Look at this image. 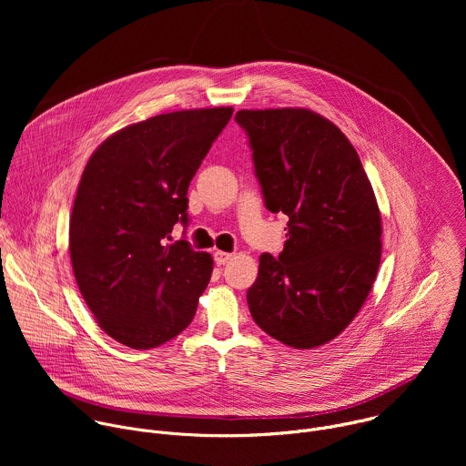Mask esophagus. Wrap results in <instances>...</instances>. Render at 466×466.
Instances as JSON below:
<instances>
[{
	"label": "esophagus",
	"instance_id": "34e87169",
	"mask_svg": "<svg viewBox=\"0 0 466 466\" xmlns=\"http://www.w3.org/2000/svg\"><path fill=\"white\" fill-rule=\"evenodd\" d=\"M214 259H216L218 265H225V263H228V259H232V252L216 250V252H214Z\"/></svg>",
	"mask_w": 466,
	"mask_h": 466
}]
</instances>
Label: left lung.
I'll list each match as a JSON object with an SVG mask.
<instances>
[{
    "label": "left lung",
    "instance_id": "left-lung-1",
    "mask_svg": "<svg viewBox=\"0 0 466 466\" xmlns=\"http://www.w3.org/2000/svg\"><path fill=\"white\" fill-rule=\"evenodd\" d=\"M265 208L286 214L284 250L259 256L247 291L254 322L293 349H315L352 322L381 258V218L343 132L308 108L239 110Z\"/></svg>",
    "mask_w": 466,
    "mask_h": 466
}]
</instances>
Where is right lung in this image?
I'll return each instance as SVG.
<instances>
[{
    "mask_svg": "<svg viewBox=\"0 0 466 466\" xmlns=\"http://www.w3.org/2000/svg\"><path fill=\"white\" fill-rule=\"evenodd\" d=\"M234 108L160 114L128 125L90 157L70 219L79 291L117 343L147 350L191 322L214 259L186 239L187 186Z\"/></svg>",
    "mask_w": 466,
    "mask_h": 466,
    "instance_id": "obj_1",
    "label": "right lung"
}]
</instances>
